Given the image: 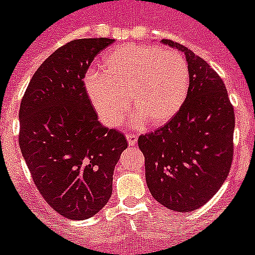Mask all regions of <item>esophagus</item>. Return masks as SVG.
<instances>
[{
  "instance_id": "obj_1",
  "label": "esophagus",
  "mask_w": 255,
  "mask_h": 255,
  "mask_svg": "<svg viewBox=\"0 0 255 255\" xmlns=\"http://www.w3.org/2000/svg\"><path fill=\"white\" fill-rule=\"evenodd\" d=\"M127 141H128V143H129V146L136 145V142H137V136H136V134H133V133L127 134Z\"/></svg>"
}]
</instances>
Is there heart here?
Masks as SVG:
<instances>
[{
    "instance_id": "1",
    "label": "heart",
    "mask_w": 255,
    "mask_h": 255,
    "mask_svg": "<svg viewBox=\"0 0 255 255\" xmlns=\"http://www.w3.org/2000/svg\"><path fill=\"white\" fill-rule=\"evenodd\" d=\"M91 103L108 127H118L130 109L134 127L163 126L183 108L190 90V68L178 52L158 46L127 43L104 57L101 73L85 79Z\"/></svg>"
}]
</instances>
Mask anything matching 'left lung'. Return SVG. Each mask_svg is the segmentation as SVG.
Instances as JSON below:
<instances>
[{"label": "left lung", "mask_w": 255, "mask_h": 255, "mask_svg": "<svg viewBox=\"0 0 255 255\" xmlns=\"http://www.w3.org/2000/svg\"><path fill=\"white\" fill-rule=\"evenodd\" d=\"M161 42L186 55L189 95L172 121L138 137V147L152 198L185 213L203 207L229 176L235 113L222 78L207 61L177 42Z\"/></svg>", "instance_id": "obj_1"}]
</instances>
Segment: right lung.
Segmentation results:
<instances>
[{
	"label": "right lung",
	"mask_w": 255,
	"mask_h": 255,
	"mask_svg": "<svg viewBox=\"0 0 255 255\" xmlns=\"http://www.w3.org/2000/svg\"><path fill=\"white\" fill-rule=\"evenodd\" d=\"M110 38L75 39L57 48L33 74L21 99L19 145L33 182L65 218L87 220L113 191L125 134L104 127L91 104L85 75Z\"/></svg>",
	"instance_id": "add662e5"
}]
</instances>
